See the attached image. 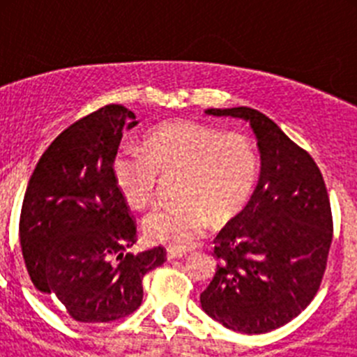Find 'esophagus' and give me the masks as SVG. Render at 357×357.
<instances>
[{
  "label": "esophagus",
  "instance_id": "esophagus-1",
  "mask_svg": "<svg viewBox=\"0 0 357 357\" xmlns=\"http://www.w3.org/2000/svg\"><path fill=\"white\" fill-rule=\"evenodd\" d=\"M184 252H181V250H173V248H168V252H166V257H168L169 261H173V259H182V257H184Z\"/></svg>",
  "mask_w": 357,
  "mask_h": 357
}]
</instances>
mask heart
Here are the masks:
<instances>
[{"label": "heart", "instance_id": "obj_1", "mask_svg": "<svg viewBox=\"0 0 357 357\" xmlns=\"http://www.w3.org/2000/svg\"><path fill=\"white\" fill-rule=\"evenodd\" d=\"M257 172L259 157L248 135L191 119L160 123L144 135L143 151L119 150L112 159L116 188L135 209L153 202L159 175H176L181 202L143 220L144 236L173 250L193 247L211 220L225 223L236 216L254 191Z\"/></svg>", "mask_w": 357, "mask_h": 357}]
</instances>
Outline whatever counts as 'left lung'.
Masks as SVG:
<instances>
[{
	"instance_id": "1",
	"label": "left lung",
	"mask_w": 357,
	"mask_h": 357,
	"mask_svg": "<svg viewBox=\"0 0 357 357\" xmlns=\"http://www.w3.org/2000/svg\"><path fill=\"white\" fill-rule=\"evenodd\" d=\"M245 119L261 153V175L247 207L214 239L216 273L202 309L227 329L263 334L304 311L317 295L333 241L326 182L307 151L270 118L250 109H207Z\"/></svg>"
}]
</instances>
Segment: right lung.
I'll use <instances>...</instances> for the list:
<instances>
[{
    "instance_id": "add662e5",
    "label": "right lung",
    "mask_w": 357,
    "mask_h": 357,
    "mask_svg": "<svg viewBox=\"0 0 357 357\" xmlns=\"http://www.w3.org/2000/svg\"><path fill=\"white\" fill-rule=\"evenodd\" d=\"M123 105H105L66 128L28 181L19 241L30 279L84 324L132 314L143 277L160 266L162 247L130 254L135 223L112 178L123 128L135 127Z\"/></svg>"
}]
</instances>
